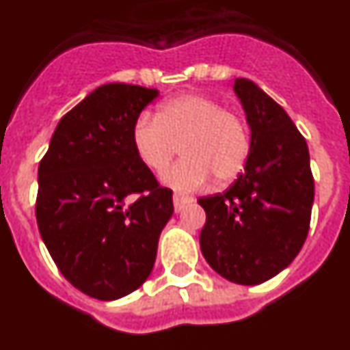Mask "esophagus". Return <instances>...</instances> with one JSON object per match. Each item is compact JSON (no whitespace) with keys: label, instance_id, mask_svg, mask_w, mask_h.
Segmentation results:
<instances>
[{"label":"esophagus","instance_id":"obj_1","mask_svg":"<svg viewBox=\"0 0 350 350\" xmlns=\"http://www.w3.org/2000/svg\"><path fill=\"white\" fill-rule=\"evenodd\" d=\"M193 199L189 198V196H183V193H174V198H172V202H174V210L181 211L187 204H190Z\"/></svg>","mask_w":350,"mask_h":350}]
</instances>
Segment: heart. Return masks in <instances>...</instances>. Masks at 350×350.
Returning <instances> with one entry per match:
<instances>
[{"label": "heart", "instance_id": "1", "mask_svg": "<svg viewBox=\"0 0 350 350\" xmlns=\"http://www.w3.org/2000/svg\"><path fill=\"white\" fill-rule=\"evenodd\" d=\"M131 144L142 165L163 172L180 148L181 158L163 174L180 192L210 183L237 180L247 163L251 135L245 120L204 94H180L158 107L154 117L142 116L131 130Z\"/></svg>", "mask_w": 350, "mask_h": 350}]
</instances>
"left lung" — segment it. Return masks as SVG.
Returning a JSON list of instances; mask_svg holds the SVG:
<instances>
[{"label": "left lung", "mask_w": 350, "mask_h": 350, "mask_svg": "<svg viewBox=\"0 0 350 350\" xmlns=\"http://www.w3.org/2000/svg\"><path fill=\"white\" fill-rule=\"evenodd\" d=\"M233 89L251 128V151L230 189L198 199L206 211L199 243L217 274L260 284L301 251L315 185L306 140L288 113L251 80L237 78Z\"/></svg>", "instance_id": "8db88e82"}]
</instances>
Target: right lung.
I'll return each mask as SVG.
<instances>
[{
    "instance_id": "right-lung-1",
    "label": "right lung",
    "mask_w": 350,
    "mask_h": 350,
    "mask_svg": "<svg viewBox=\"0 0 350 350\" xmlns=\"http://www.w3.org/2000/svg\"><path fill=\"white\" fill-rule=\"evenodd\" d=\"M157 96L140 85H101L62 117L39 163L40 237L62 275L99 301L148 280L174 211L172 190L158 185L131 144L140 111Z\"/></svg>"
}]
</instances>
